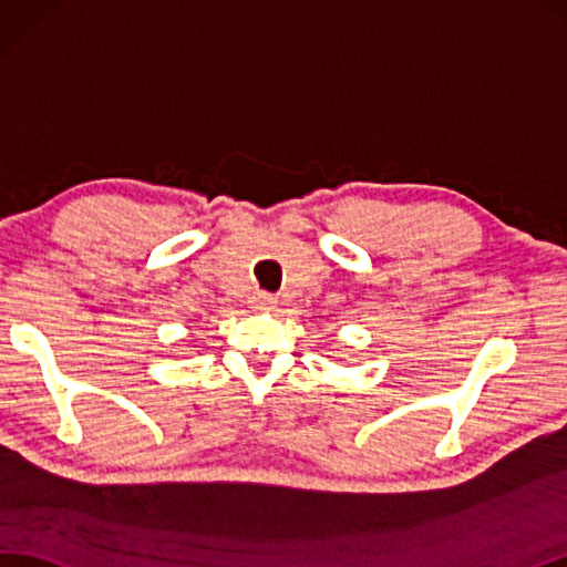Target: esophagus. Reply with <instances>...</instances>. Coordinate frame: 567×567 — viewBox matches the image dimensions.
<instances>
[{
  "instance_id": "obj_1",
  "label": "esophagus",
  "mask_w": 567,
  "mask_h": 567,
  "mask_svg": "<svg viewBox=\"0 0 567 567\" xmlns=\"http://www.w3.org/2000/svg\"><path fill=\"white\" fill-rule=\"evenodd\" d=\"M274 303H276V300L271 296H267V293H257V298L251 300V306H255V310H259V312L271 310Z\"/></svg>"
}]
</instances>
